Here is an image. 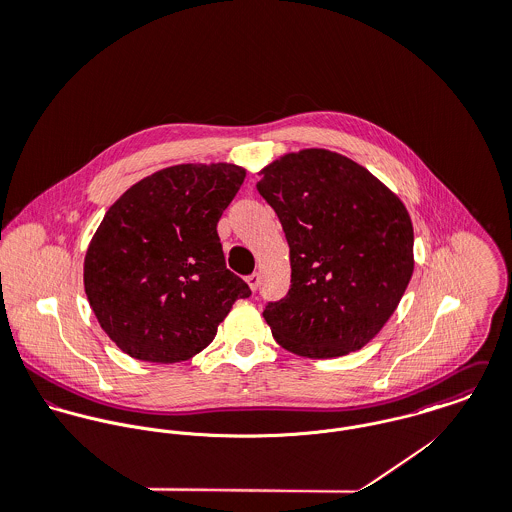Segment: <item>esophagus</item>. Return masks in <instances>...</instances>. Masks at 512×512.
Returning <instances> with one entry per match:
<instances>
[{"mask_svg": "<svg viewBox=\"0 0 512 512\" xmlns=\"http://www.w3.org/2000/svg\"><path fill=\"white\" fill-rule=\"evenodd\" d=\"M246 282H248V286H250V290L252 292H256L258 290V286H260V276L254 272V274H250V276H246Z\"/></svg>", "mask_w": 512, "mask_h": 512, "instance_id": "34e87169", "label": "esophagus"}]
</instances>
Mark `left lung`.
<instances>
[{
	"instance_id": "1",
	"label": "left lung",
	"mask_w": 512,
	"mask_h": 512,
	"mask_svg": "<svg viewBox=\"0 0 512 512\" xmlns=\"http://www.w3.org/2000/svg\"><path fill=\"white\" fill-rule=\"evenodd\" d=\"M256 189L282 222L292 260L290 292L264 305L274 339L309 359L359 351L414 272L406 207L365 167L327 149L276 159Z\"/></svg>"
}]
</instances>
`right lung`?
I'll use <instances>...</instances> for the list:
<instances>
[{
  "mask_svg": "<svg viewBox=\"0 0 512 512\" xmlns=\"http://www.w3.org/2000/svg\"><path fill=\"white\" fill-rule=\"evenodd\" d=\"M246 171L175 165L130 187L104 215L84 258V292L130 357L179 363L203 351L236 299L252 292L226 268L217 224Z\"/></svg>",
  "mask_w": 512,
  "mask_h": 512,
  "instance_id": "obj_1",
  "label": "right lung"
}]
</instances>
